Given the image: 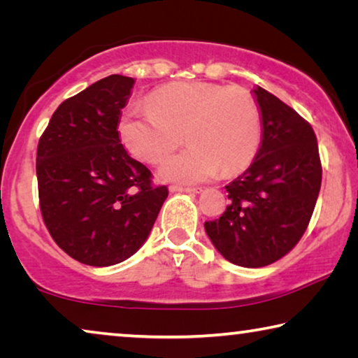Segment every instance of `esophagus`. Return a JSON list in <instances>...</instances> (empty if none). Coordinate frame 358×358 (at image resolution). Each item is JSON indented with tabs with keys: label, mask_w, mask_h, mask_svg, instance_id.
<instances>
[{
	"label": "esophagus",
	"mask_w": 358,
	"mask_h": 358,
	"mask_svg": "<svg viewBox=\"0 0 358 358\" xmlns=\"http://www.w3.org/2000/svg\"><path fill=\"white\" fill-rule=\"evenodd\" d=\"M169 189L172 192H187V194H199L202 192L201 187H185V186H178V185H171Z\"/></svg>",
	"instance_id": "34e87169"
}]
</instances>
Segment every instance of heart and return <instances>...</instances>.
Wrapping results in <instances>:
<instances>
[{
  "label": "heart",
  "instance_id": "b5f03b06",
  "mask_svg": "<svg viewBox=\"0 0 358 358\" xmlns=\"http://www.w3.org/2000/svg\"><path fill=\"white\" fill-rule=\"evenodd\" d=\"M121 142L132 156L157 164L183 142L191 145L159 169L164 180L201 183L235 175L251 164L262 141L256 99L241 87L208 82L166 85L148 106L126 108L118 121Z\"/></svg>",
  "mask_w": 358,
  "mask_h": 358
}]
</instances>
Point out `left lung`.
<instances>
[{
    "label": "left lung",
    "mask_w": 358,
    "mask_h": 358,
    "mask_svg": "<svg viewBox=\"0 0 358 358\" xmlns=\"http://www.w3.org/2000/svg\"><path fill=\"white\" fill-rule=\"evenodd\" d=\"M262 117V141L251 166L226 186L230 205L205 222L211 243L229 262L257 268L299 243L310 224L322 181L311 124L281 99L252 90Z\"/></svg>",
    "instance_id": "1"
}]
</instances>
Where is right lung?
<instances>
[{
    "mask_svg": "<svg viewBox=\"0 0 358 358\" xmlns=\"http://www.w3.org/2000/svg\"><path fill=\"white\" fill-rule=\"evenodd\" d=\"M134 82L113 74L90 85L59 104L39 138L42 217L55 243L85 265H115L137 252L169 196L120 141Z\"/></svg>",
    "mask_w": 358,
    "mask_h": 358,
    "instance_id": "add662e5",
    "label": "right lung"
}]
</instances>
